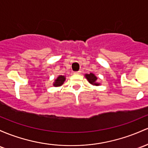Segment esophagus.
<instances>
[{"label": "esophagus", "mask_w": 148, "mask_h": 148, "mask_svg": "<svg viewBox=\"0 0 148 148\" xmlns=\"http://www.w3.org/2000/svg\"><path fill=\"white\" fill-rule=\"evenodd\" d=\"M81 72H82V71H74V74H81Z\"/></svg>", "instance_id": "34e87169"}]
</instances>
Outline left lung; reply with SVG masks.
I'll use <instances>...</instances> for the list:
<instances>
[{
    "mask_svg": "<svg viewBox=\"0 0 148 148\" xmlns=\"http://www.w3.org/2000/svg\"><path fill=\"white\" fill-rule=\"evenodd\" d=\"M84 76H85L86 79H87L88 82L90 83V84H92V85L97 86L100 85V83L97 82V80H98V77H97L95 74H92V73H90V74H85V75Z\"/></svg>",
    "mask_w": 148,
    "mask_h": 148,
    "instance_id": "8db88e82",
    "label": "left lung"
}]
</instances>
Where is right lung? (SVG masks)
Returning <instances> with one entry per match:
<instances>
[{
  "label": "right lung",
  "instance_id": "1",
  "mask_svg": "<svg viewBox=\"0 0 148 148\" xmlns=\"http://www.w3.org/2000/svg\"><path fill=\"white\" fill-rule=\"evenodd\" d=\"M65 80H66L65 76L59 75L58 77H57V79H56V80L54 81V82H53V86H55V87L61 86L64 84V82H65Z\"/></svg>",
  "mask_w": 148,
  "mask_h": 148
}]
</instances>
